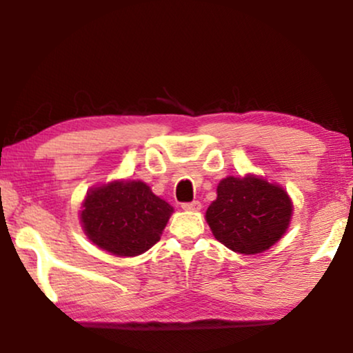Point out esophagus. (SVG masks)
I'll return each mask as SVG.
<instances>
[{
	"label": "esophagus",
	"instance_id": "esophagus-1",
	"mask_svg": "<svg viewBox=\"0 0 353 353\" xmlns=\"http://www.w3.org/2000/svg\"><path fill=\"white\" fill-rule=\"evenodd\" d=\"M201 202L199 201H192V202H185V204H181V209L183 210H191V212H197L201 210Z\"/></svg>",
	"mask_w": 353,
	"mask_h": 353
}]
</instances>
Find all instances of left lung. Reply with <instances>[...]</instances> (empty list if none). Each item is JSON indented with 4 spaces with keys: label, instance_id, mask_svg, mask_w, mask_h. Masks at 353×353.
I'll use <instances>...</instances> for the list:
<instances>
[{
    "label": "left lung",
    "instance_id": "8db88e82",
    "mask_svg": "<svg viewBox=\"0 0 353 353\" xmlns=\"http://www.w3.org/2000/svg\"><path fill=\"white\" fill-rule=\"evenodd\" d=\"M292 202L281 186L263 178L226 176L205 212L215 239L239 254H260L286 233Z\"/></svg>",
    "mask_w": 353,
    "mask_h": 353
}]
</instances>
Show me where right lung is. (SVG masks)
<instances>
[{
	"mask_svg": "<svg viewBox=\"0 0 353 353\" xmlns=\"http://www.w3.org/2000/svg\"><path fill=\"white\" fill-rule=\"evenodd\" d=\"M81 226L99 249L134 257L161 239L173 207L138 180L93 188L81 205Z\"/></svg>",
	"mask_w": 353,
	"mask_h": 353,
	"instance_id": "obj_1",
	"label": "right lung"
}]
</instances>
